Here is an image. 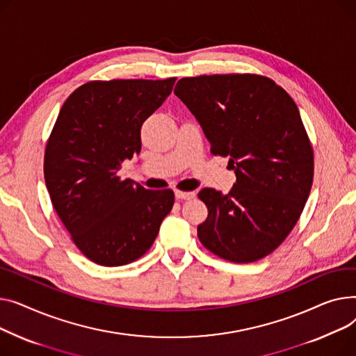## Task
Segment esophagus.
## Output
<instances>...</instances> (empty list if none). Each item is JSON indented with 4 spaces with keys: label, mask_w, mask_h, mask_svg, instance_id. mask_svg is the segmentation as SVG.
I'll return each mask as SVG.
<instances>
[{
    "label": "esophagus",
    "mask_w": 356,
    "mask_h": 356,
    "mask_svg": "<svg viewBox=\"0 0 356 356\" xmlns=\"http://www.w3.org/2000/svg\"><path fill=\"white\" fill-rule=\"evenodd\" d=\"M175 197H177V200L188 201V200H193L195 197V194L194 193H186V191H175Z\"/></svg>",
    "instance_id": "esophagus-1"
}]
</instances>
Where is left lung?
<instances>
[{"instance_id":"obj_1","label":"left lung","mask_w":356,"mask_h":356,"mask_svg":"<svg viewBox=\"0 0 356 356\" xmlns=\"http://www.w3.org/2000/svg\"><path fill=\"white\" fill-rule=\"evenodd\" d=\"M174 93L200 122L211 154L228 156L237 177L227 195L198 193L208 208L201 244L234 263L273 253L300 218L315 171L296 103L276 81L252 73L184 77Z\"/></svg>"}]
</instances>
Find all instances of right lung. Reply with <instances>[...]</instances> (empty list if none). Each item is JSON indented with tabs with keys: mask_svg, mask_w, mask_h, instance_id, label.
<instances>
[{
	"mask_svg": "<svg viewBox=\"0 0 356 356\" xmlns=\"http://www.w3.org/2000/svg\"><path fill=\"white\" fill-rule=\"evenodd\" d=\"M175 80H92L60 109L44 152L46 186L73 243L96 264L142 257L172 210V190H146L118 171L140 152L142 123Z\"/></svg>",
	"mask_w": 356,
	"mask_h": 356,
	"instance_id": "1",
	"label": "right lung"
}]
</instances>
